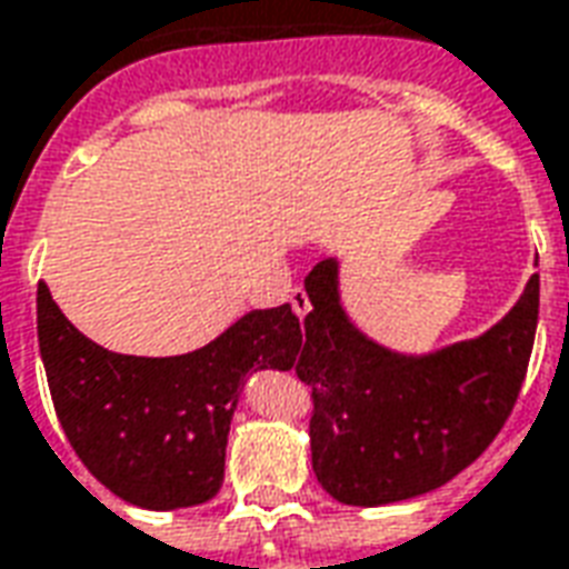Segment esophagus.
<instances>
[{"mask_svg":"<svg viewBox=\"0 0 569 569\" xmlns=\"http://www.w3.org/2000/svg\"><path fill=\"white\" fill-rule=\"evenodd\" d=\"M289 305H292V310H296V317L298 320H305V317H308L310 313V298H308V292H305V289H292V292H289Z\"/></svg>","mask_w":569,"mask_h":569,"instance_id":"obj_1","label":"esophagus"}]
</instances>
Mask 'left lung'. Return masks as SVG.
<instances>
[{
    "label": "left lung",
    "mask_w": 569,
    "mask_h": 569,
    "mask_svg": "<svg viewBox=\"0 0 569 569\" xmlns=\"http://www.w3.org/2000/svg\"><path fill=\"white\" fill-rule=\"evenodd\" d=\"M310 313L296 371L313 390L310 460L345 506H390L448 485L500 432L525 383L539 273L488 332L429 353L378 345L341 301V261L305 280Z\"/></svg>",
    "instance_id": "1"
}]
</instances>
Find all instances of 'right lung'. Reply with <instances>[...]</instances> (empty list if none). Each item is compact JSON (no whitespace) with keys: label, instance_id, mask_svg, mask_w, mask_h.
Masks as SVG:
<instances>
[{"label":"right lung","instance_id":"add662e5","mask_svg":"<svg viewBox=\"0 0 569 569\" xmlns=\"http://www.w3.org/2000/svg\"><path fill=\"white\" fill-rule=\"evenodd\" d=\"M39 350L81 463L124 502L170 512L219 493L243 381L296 366L301 322L289 305L249 310L200 350L124 357L84 338L39 283Z\"/></svg>","mask_w":569,"mask_h":569}]
</instances>
